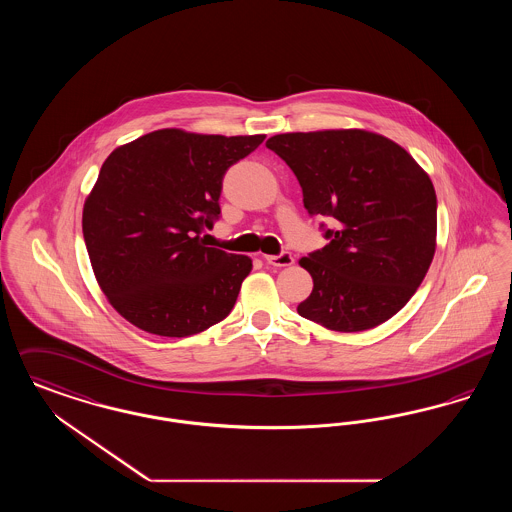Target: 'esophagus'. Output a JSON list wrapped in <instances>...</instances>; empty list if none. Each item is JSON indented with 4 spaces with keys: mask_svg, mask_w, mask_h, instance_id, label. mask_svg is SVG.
I'll return each mask as SVG.
<instances>
[{
    "mask_svg": "<svg viewBox=\"0 0 512 512\" xmlns=\"http://www.w3.org/2000/svg\"><path fill=\"white\" fill-rule=\"evenodd\" d=\"M265 261H267L268 265L278 268L292 267L293 265V257L290 251H282L278 255H265Z\"/></svg>",
    "mask_w": 512,
    "mask_h": 512,
    "instance_id": "34e87169",
    "label": "esophagus"
}]
</instances>
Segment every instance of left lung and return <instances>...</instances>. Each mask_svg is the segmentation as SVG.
<instances>
[{"instance_id": "8db88e82", "label": "left lung", "mask_w": 512, "mask_h": 512, "mask_svg": "<svg viewBox=\"0 0 512 512\" xmlns=\"http://www.w3.org/2000/svg\"><path fill=\"white\" fill-rule=\"evenodd\" d=\"M297 176L328 244L299 265L313 292L297 313L336 332H361L399 313L436 251L438 199L430 176L380 134L322 130L267 140Z\"/></svg>"}]
</instances>
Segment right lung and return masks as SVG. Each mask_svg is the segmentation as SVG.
<instances>
[{
	"label": "right lung",
	"mask_w": 512,
	"mask_h": 512,
	"mask_svg": "<svg viewBox=\"0 0 512 512\" xmlns=\"http://www.w3.org/2000/svg\"><path fill=\"white\" fill-rule=\"evenodd\" d=\"M263 140L165 128L105 159L82 234L99 288L128 322L186 338L230 315L251 259L199 236L220 219L224 174Z\"/></svg>",
	"instance_id": "1"
}]
</instances>
